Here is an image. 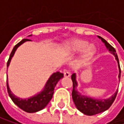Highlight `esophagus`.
<instances>
[{
	"instance_id": "esophagus-1",
	"label": "esophagus",
	"mask_w": 124,
	"mask_h": 124,
	"mask_svg": "<svg viewBox=\"0 0 124 124\" xmlns=\"http://www.w3.org/2000/svg\"><path fill=\"white\" fill-rule=\"evenodd\" d=\"M71 75V74H70V72L69 71V70H67V71H65L64 72V76L65 77V78H68V77H70Z\"/></svg>"
}]
</instances>
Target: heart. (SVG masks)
Wrapping results in <instances>:
<instances>
[{
    "mask_svg": "<svg viewBox=\"0 0 124 124\" xmlns=\"http://www.w3.org/2000/svg\"><path fill=\"white\" fill-rule=\"evenodd\" d=\"M87 41L83 39H75L70 41L67 45V49L70 52H77L84 49L83 57H90L95 52V48L93 45H88Z\"/></svg>",
    "mask_w": 124,
    "mask_h": 124,
    "instance_id": "heart-1",
    "label": "heart"
}]
</instances>
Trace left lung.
Wrapping results in <instances>:
<instances>
[{
    "instance_id": "left-lung-1",
    "label": "left lung",
    "mask_w": 124,
    "mask_h": 124,
    "mask_svg": "<svg viewBox=\"0 0 124 124\" xmlns=\"http://www.w3.org/2000/svg\"><path fill=\"white\" fill-rule=\"evenodd\" d=\"M98 38H100L102 40V41L105 44L107 49L115 56L116 60H117L118 64V67H119L118 78H121V68H120V64H119V62H118V55L116 52V49L110 44H108L103 38L99 37V36H98ZM71 78H72V85H73L72 96L74 103H75V106L77 107V108L80 111L82 112L83 113H84L85 115L93 116V115H95L99 113H101V112L108 110L111 107L112 103H113V101L116 99L118 90L112 95L111 98H109L108 99H104V100L94 99V98H92L90 97H87L85 95H81L78 93V91L76 90V87L78 86V83L76 81V75L75 73H73L71 76Z\"/></svg>"
}]
</instances>
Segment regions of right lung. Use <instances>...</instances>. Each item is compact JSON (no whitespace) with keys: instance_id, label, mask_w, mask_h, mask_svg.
I'll use <instances>...</instances> for the list:
<instances>
[{"instance_id":"1","label":"right lung","mask_w":124,"mask_h":124,"mask_svg":"<svg viewBox=\"0 0 124 124\" xmlns=\"http://www.w3.org/2000/svg\"><path fill=\"white\" fill-rule=\"evenodd\" d=\"M31 41V40L28 39H23L13 47L12 52L10 54L9 59L7 62V67L9 66L11 58L13 57L17 48L20 45H21L23 43H24L25 41ZM63 77H64V75L60 72H57L52 74L51 75V77L49 78V80H47L45 86L44 87V90L39 94L34 95L33 97H31L29 98L22 99V98L16 97L10 90V88L8 87V84L7 82L8 93L10 98L13 101V102L17 106H18L21 109H22L23 111L27 112V113H35V112L42 110L43 108H44L46 106V105L49 103V102L52 98L54 90V87L56 86L57 83Z\"/></svg>"}]
</instances>
